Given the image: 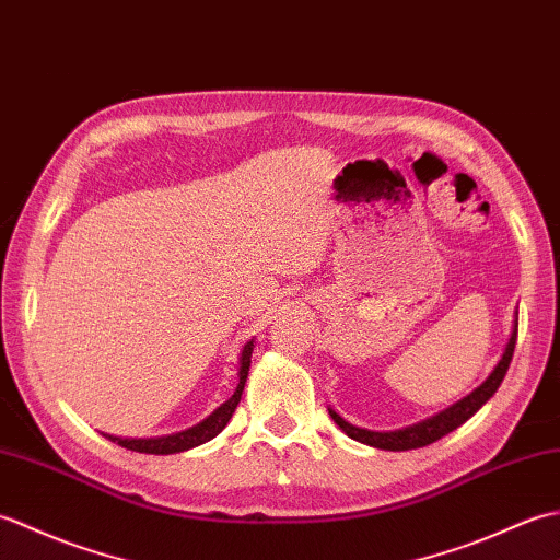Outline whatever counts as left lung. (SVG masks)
<instances>
[{
    "label": "left lung",
    "mask_w": 560,
    "mask_h": 560,
    "mask_svg": "<svg viewBox=\"0 0 560 560\" xmlns=\"http://www.w3.org/2000/svg\"><path fill=\"white\" fill-rule=\"evenodd\" d=\"M515 341H517V319L513 325V331H510V339L505 343V351L501 355V361H498V365L493 368L491 375L486 377L477 389L469 392L467 397L455 401L452 407L443 409L440 413L431 416V419L419 421V423L407 425V428H397V431H368V428H359V425H353L349 421H343L335 409H329V416L335 419V423L341 428L343 433H347L353 440H359V443H363V445H371V447H377V450H392V452L425 447V445L435 443V440H440L443 435L457 431V428L464 421H469L471 416L477 413L483 407V404L495 395V389L501 387L503 377L508 373L510 361H513Z\"/></svg>",
    "instance_id": "obj_1"
}]
</instances>
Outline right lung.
<instances>
[{"instance_id":"1","label":"right lung","mask_w":560,"mask_h":560,"mask_svg":"<svg viewBox=\"0 0 560 560\" xmlns=\"http://www.w3.org/2000/svg\"><path fill=\"white\" fill-rule=\"evenodd\" d=\"M253 349H255V343H253V339H249L241 351V368H237V387L233 392V397L229 401H223L219 409H213L201 423L187 428V431L173 433V435H161V438H117L110 433H103V435L113 440V443H117V445L135 450V452H147V455H175V452L192 450L201 443H207V440L217 438L225 428V423L231 421L237 401H241V397H243L245 380H247V371H249V359H253Z\"/></svg>"}]
</instances>
